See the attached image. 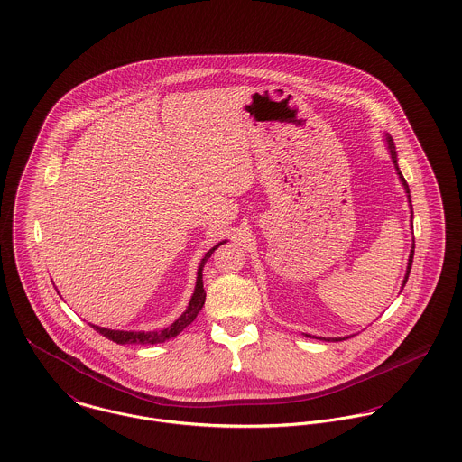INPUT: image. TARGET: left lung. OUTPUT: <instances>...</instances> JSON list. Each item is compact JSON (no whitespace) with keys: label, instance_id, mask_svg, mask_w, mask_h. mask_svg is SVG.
Returning a JSON list of instances; mask_svg holds the SVG:
<instances>
[{"label":"left lung","instance_id":"obj_1","mask_svg":"<svg viewBox=\"0 0 462 462\" xmlns=\"http://www.w3.org/2000/svg\"><path fill=\"white\" fill-rule=\"evenodd\" d=\"M386 147H388V151H390V156H392V160H393V163H395L396 174H398V180H400V183H402V187H403V190H405V196H407V200H409V208H411V227H412V204H411V192H409V185L405 183V180H403V176H402V172H400V169H398V158H396V151H395V143H393V138L390 136V134H386ZM412 256H414V238H412V245H411V253H409V260H407V268H405V275H403V281H402V288H400V291L403 290V286H405V282H407V279H409V273H411V266H412ZM308 337H311V334H306ZM348 336H343V337H324V339H346ZM320 339V337H319Z\"/></svg>","mask_w":462,"mask_h":462}]
</instances>
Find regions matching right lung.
Instances as JSON below:
<instances>
[{
	"mask_svg": "<svg viewBox=\"0 0 462 462\" xmlns=\"http://www.w3.org/2000/svg\"><path fill=\"white\" fill-rule=\"evenodd\" d=\"M222 244H226V242H218L215 247H211V249L202 256V260H200V263H199L198 279H196V288H194L192 299H190L187 310L183 311V315H181L174 324H171L169 328H165V329L162 330H147V332H145V330L106 329V328H99V326H92V324H90V326L97 330L99 334H103L105 337H108V339H112V341H116V343H119V345H126V343H132V345H154V343H163V341H167V339L178 336L181 330L185 329V328H189V326L196 320L199 311H200L202 306H204L206 291H204V286H202V268H204L206 262L211 258L213 251H215L218 245H222Z\"/></svg>",
	"mask_w": 462,
	"mask_h": 462,
	"instance_id": "right-lung-1",
	"label": "right lung"
}]
</instances>
